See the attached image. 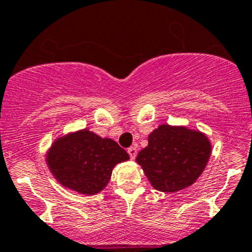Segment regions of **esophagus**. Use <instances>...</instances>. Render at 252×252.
I'll return each instance as SVG.
<instances>
[{
	"mask_svg": "<svg viewBox=\"0 0 252 252\" xmlns=\"http://www.w3.org/2000/svg\"><path fill=\"white\" fill-rule=\"evenodd\" d=\"M128 154L129 156H130L131 159H134L136 157V155H138V150H136V147H129L128 149Z\"/></svg>",
	"mask_w": 252,
	"mask_h": 252,
	"instance_id": "34e87169",
	"label": "esophagus"
}]
</instances>
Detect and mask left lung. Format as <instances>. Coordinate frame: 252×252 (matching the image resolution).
Segmentation results:
<instances>
[{"instance_id":"1","label":"left lung","mask_w":252,"mask_h":252,"mask_svg":"<svg viewBox=\"0 0 252 252\" xmlns=\"http://www.w3.org/2000/svg\"><path fill=\"white\" fill-rule=\"evenodd\" d=\"M136 156L152 187L175 192L194 184L206 168L212 145L205 133L185 126L161 124Z\"/></svg>"}]
</instances>
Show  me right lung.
Masks as SVG:
<instances>
[{
    "mask_svg": "<svg viewBox=\"0 0 252 252\" xmlns=\"http://www.w3.org/2000/svg\"><path fill=\"white\" fill-rule=\"evenodd\" d=\"M129 155L116 141L89 129L57 136L46 151V164L65 189L96 195L107 187L112 171Z\"/></svg>",
    "mask_w": 252,
    "mask_h": 252,
    "instance_id": "obj_1",
    "label": "right lung"
}]
</instances>
